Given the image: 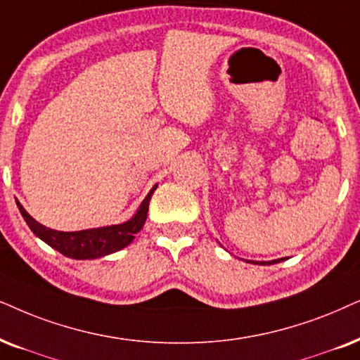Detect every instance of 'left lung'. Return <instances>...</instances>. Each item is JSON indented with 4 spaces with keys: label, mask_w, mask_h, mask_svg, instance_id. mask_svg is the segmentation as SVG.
Here are the masks:
<instances>
[{
    "label": "left lung",
    "mask_w": 360,
    "mask_h": 360,
    "mask_svg": "<svg viewBox=\"0 0 360 360\" xmlns=\"http://www.w3.org/2000/svg\"><path fill=\"white\" fill-rule=\"evenodd\" d=\"M284 258H281V259H274V261H259V263H258V261H256V264H274V263H279V261H283ZM253 263H255V261H253Z\"/></svg>",
    "instance_id": "left-lung-1"
}]
</instances>
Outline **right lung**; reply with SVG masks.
Masks as SVG:
<instances>
[{
  "instance_id": "1",
  "label": "right lung",
  "mask_w": 360,
  "mask_h": 360,
  "mask_svg": "<svg viewBox=\"0 0 360 360\" xmlns=\"http://www.w3.org/2000/svg\"><path fill=\"white\" fill-rule=\"evenodd\" d=\"M157 185L148 191V195L140 203L137 213L130 218L129 221L120 223V225L102 226V228H91V230L81 231H58L46 228L41 223H37L30 213L22 208V205L18 202V208L37 238H41L44 243H48L51 248L58 250L59 253L72 259H96L107 256L115 251L125 248L130 245L135 235L142 230L143 223L147 220L148 202H150L153 191Z\"/></svg>"
}]
</instances>
